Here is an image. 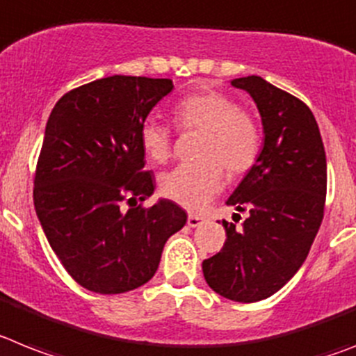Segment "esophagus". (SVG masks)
<instances>
[{"label":"esophagus","mask_w":356,"mask_h":356,"mask_svg":"<svg viewBox=\"0 0 356 356\" xmlns=\"http://www.w3.org/2000/svg\"><path fill=\"white\" fill-rule=\"evenodd\" d=\"M203 221H205V218H202V216H198V214H191L189 218H187V225H189V227H200V225L203 223Z\"/></svg>","instance_id":"34e87169"}]
</instances>
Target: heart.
Masks as SVG:
<instances>
[{"label": "heart", "instance_id": "heart-1", "mask_svg": "<svg viewBox=\"0 0 356 356\" xmlns=\"http://www.w3.org/2000/svg\"><path fill=\"white\" fill-rule=\"evenodd\" d=\"M180 129L203 131L200 158L203 162L178 165L162 176L160 187L165 198L189 211H202L221 193L225 169L238 176L250 171L261 151V131L245 109H239L221 91H202L185 97L172 109ZM140 144L149 160L167 162L171 154V133L156 120L140 127Z\"/></svg>", "mask_w": 356, "mask_h": 356}]
</instances>
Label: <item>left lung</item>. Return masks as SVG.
Instances as JSON below:
<instances>
[{
  "label": "left lung",
  "instance_id": "8db88e82",
  "mask_svg": "<svg viewBox=\"0 0 356 356\" xmlns=\"http://www.w3.org/2000/svg\"><path fill=\"white\" fill-rule=\"evenodd\" d=\"M230 84L256 102L265 138L257 162L227 200L236 211L248 209V218L241 227L223 221L227 241L202 268L221 297L257 302L281 290L308 257L324 216L326 153L305 102L259 75Z\"/></svg>",
  "mask_w": 356,
  "mask_h": 356
}]
</instances>
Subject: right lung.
Here are the masks:
<instances>
[{"instance_id":"1","label":"right lung","mask_w":356,"mask_h":356,"mask_svg":"<svg viewBox=\"0 0 356 356\" xmlns=\"http://www.w3.org/2000/svg\"><path fill=\"white\" fill-rule=\"evenodd\" d=\"M172 88L171 79L111 75L68 91L51 109L33 207L51 250L86 290L111 296L145 284L167 239L187 223L171 200L136 207L154 193L140 127Z\"/></svg>"}]
</instances>
